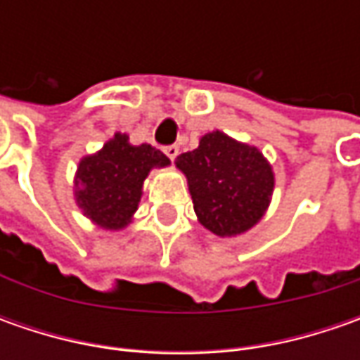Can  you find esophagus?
<instances>
[{
	"label": "esophagus",
	"instance_id": "obj_1",
	"mask_svg": "<svg viewBox=\"0 0 360 360\" xmlns=\"http://www.w3.org/2000/svg\"><path fill=\"white\" fill-rule=\"evenodd\" d=\"M164 154L168 156L170 160H174L178 156V146L176 144H170V146H164Z\"/></svg>",
	"mask_w": 360,
	"mask_h": 360
}]
</instances>
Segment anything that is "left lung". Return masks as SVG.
Wrapping results in <instances>:
<instances>
[{"label":"left lung","instance_id":"8db88e82","mask_svg":"<svg viewBox=\"0 0 360 360\" xmlns=\"http://www.w3.org/2000/svg\"><path fill=\"white\" fill-rule=\"evenodd\" d=\"M176 166L186 174L194 212L216 236H236L252 229L269 208L272 168L252 146L222 131L200 138V146L180 154Z\"/></svg>","mask_w":360,"mask_h":360}]
</instances>
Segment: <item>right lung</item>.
Returning a JSON list of instances; mask_svg holds the SVG:
<instances>
[{"label":"right lung","mask_w":360,"mask_h":360,"mask_svg":"<svg viewBox=\"0 0 360 360\" xmlns=\"http://www.w3.org/2000/svg\"><path fill=\"white\" fill-rule=\"evenodd\" d=\"M168 164L154 146H131L126 134H116L98 154L79 162L77 206L102 229H124L138 208L148 172Z\"/></svg>","instance_id":"1"}]
</instances>
